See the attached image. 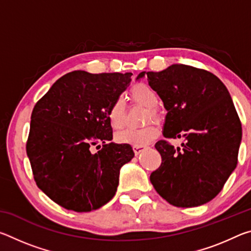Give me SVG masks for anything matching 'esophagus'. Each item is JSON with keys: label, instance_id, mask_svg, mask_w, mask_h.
Listing matches in <instances>:
<instances>
[{"label": "esophagus", "instance_id": "34e87169", "mask_svg": "<svg viewBox=\"0 0 251 251\" xmlns=\"http://www.w3.org/2000/svg\"><path fill=\"white\" fill-rule=\"evenodd\" d=\"M146 148H147L146 146H133V150H134L135 155H139L142 151H145Z\"/></svg>", "mask_w": 251, "mask_h": 251}]
</instances>
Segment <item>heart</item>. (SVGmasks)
Returning a JSON list of instances; mask_svg holds the SVG:
<instances>
[{"instance_id":"obj_1","label":"heart","mask_w":251,"mask_h":251,"mask_svg":"<svg viewBox=\"0 0 251 251\" xmlns=\"http://www.w3.org/2000/svg\"><path fill=\"white\" fill-rule=\"evenodd\" d=\"M130 96L136 103L148 108V118H157L155 107L158 103L156 92L146 84H137L130 90ZM125 101L122 97H117L110 104L107 110L109 124L114 128H121L124 125ZM158 135V128L155 125H147L143 128H127L116 135V141L121 144H128L133 146H143L151 143Z\"/></svg>"}]
</instances>
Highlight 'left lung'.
I'll list each match as a JSON object with an SVG mask.
<instances>
[{"label": "left lung", "instance_id": "1", "mask_svg": "<svg viewBox=\"0 0 251 251\" xmlns=\"http://www.w3.org/2000/svg\"><path fill=\"white\" fill-rule=\"evenodd\" d=\"M145 76L167 110L164 137L186 139L176 148L156 143L163 161L151 184L173 206H201L217 196L237 166L241 124L230 94L217 76L188 65L142 72L136 79Z\"/></svg>", "mask_w": 251, "mask_h": 251}]
</instances>
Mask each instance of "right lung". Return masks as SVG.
<instances>
[{
	"mask_svg": "<svg viewBox=\"0 0 251 251\" xmlns=\"http://www.w3.org/2000/svg\"><path fill=\"white\" fill-rule=\"evenodd\" d=\"M131 75L71 72L34 106L26 144L34 179L65 209L92 211L115 196L121 168L135 154L128 144H106L113 139L107 110ZM99 141L103 148L93 154Z\"/></svg>",
	"mask_w": 251,
	"mask_h": 251,
	"instance_id": "obj_1",
	"label": "right lung"
}]
</instances>
